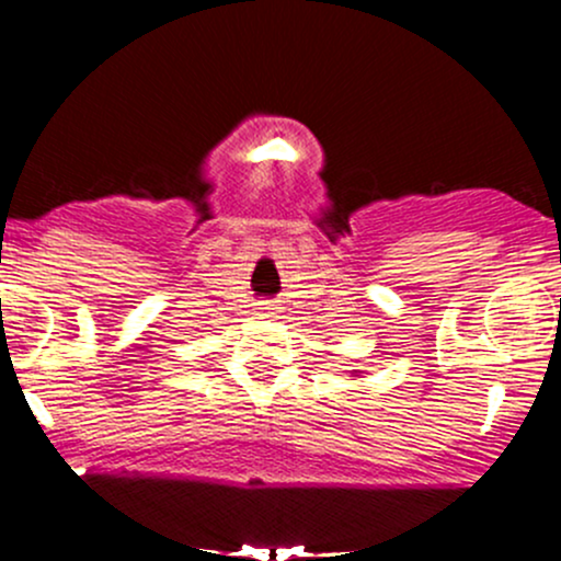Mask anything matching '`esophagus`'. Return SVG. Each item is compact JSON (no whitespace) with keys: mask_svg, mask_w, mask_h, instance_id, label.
Returning <instances> with one entry per match:
<instances>
[{"mask_svg":"<svg viewBox=\"0 0 561 561\" xmlns=\"http://www.w3.org/2000/svg\"><path fill=\"white\" fill-rule=\"evenodd\" d=\"M274 313H276L274 306H263L261 308V317H274Z\"/></svg>","mask_w":561,"mask_h":561,"instance_id":"1","label":"esophagus"}]
</instances>
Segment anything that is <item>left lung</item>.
I'll return each mask as SVG.
<instances>
[{
  "label": "left lung",
  "instance_id": "1",
  "mask_svg": "<svg viewBox=\"0 0 561 561\" xmlns=\"http://www.w3.org/2000/svg\"><path fill=\"white\" fill-rule=\"evenodd\" d=\"M353 377H358V375H353Z\"/></svg>",
  "mask_w": 561,
  "mask_h": 561
}]
</instances>
